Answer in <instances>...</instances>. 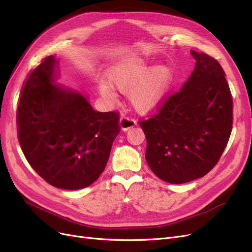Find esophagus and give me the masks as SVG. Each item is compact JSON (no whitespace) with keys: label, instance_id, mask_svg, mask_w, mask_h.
<instances>
[{"label":"esophagus","instance_id":"34e87169","mask_svg":"<svg viewBox=\"0 0 252 252\" xmlns=\"http://www.w3.org/2000/svg\"><path fill=\"white\" fill-rule=\"evenodd\" d=\"M135 124H136V122L134 120L129 119L125 116L122 117L119 122V126H120V129L122 131H127L128 129H130L133 126H135Z\"/></svg>","mask_w":252,"mask_h":252}]
</instances>
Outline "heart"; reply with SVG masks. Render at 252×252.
Here are the masks:
<instances>
[{
    "label": "heart",
    "instance_id": "b5f03b06",
    "mask_svg": "<svg viewBox=\"0 0 252 252\" xmlns=\"http://www.w3.org/2000/svg\"><path fill=\"white\" fill-rule=\"evenodd\" d=\"M109 83L97 85L100 95L106 100L116 97V87L122 93L130 92L131 104L142 113L157 110L168 97L175 81L174 70L167 65H154L143 58H129L114 66Z\"/></svg>",
    "mask_w": 252,
    "mask_h": 252
}]
</instances>
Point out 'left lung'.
Returning a JSON list of instances; mask_svg holds the SVG:
<instances>
[{"instance_id":"left-lung-1","label":"left lung","mask_w":252,"mask_h":252,"mask_svg":"<svg viewBox=\"0 0 252 252\" xmlns=\"http://www.w3.org/2000/svg\"><path fill=\"white\" fill-rule=\"evenodd\" d=\"M195 67L158 114L140 122L146 162L158 178L183 184L207 174L222 156L232 128V98L223 68L190 51Z\"/></svg>"}]
</instances>
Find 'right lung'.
<instances>
[{
    "label": "right lung",
    "instance_id": "obj_1",
    "mask_svg": "<svg viewBox=\"0 0 252 252\" xmlns=\"http://www.w3.org/2000/svg\"><path fill=\"white\" fill-rule=\"evenodd\" d=\"M59 60L49 56L29 74L17 121L21 148L50 185L88 187L104 171L119 134V114L94 110L87 95L60 85Z\"/></svg>",
    "mask_w": 252,
    "mask_h": 252
}]
</instances>
